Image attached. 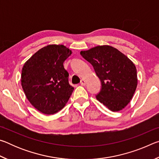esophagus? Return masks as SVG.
<instances>
[{
  "mask_svg": "<svg viewBox=\"0 0 159 159\" xmlns=\"http://www.w3.org/2000/svg\"><path fill=\"white\" fill-rule=\"evenodd\" d=\"M80 84L82 85H85V80L84 79H81V80H80Z\"/></svg>",
  "mask_w": 159,
  "mask_h": 159,
  "instance_id": "obj_1",
  "label": "esophagus"
}]
</instances>
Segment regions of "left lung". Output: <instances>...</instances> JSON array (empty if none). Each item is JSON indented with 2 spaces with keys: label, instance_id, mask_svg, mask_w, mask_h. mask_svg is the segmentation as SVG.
<instances>
[{
  "label": "left lung",
  "instance_id": "8db88e82",
  "mask_svg": "<svg viewBox=\"0 0 159 159\" xmlns=\"http://www.w3.org/2000/svg\"><path fill=\"white\" fill-rule=\"evenodd\" d=\"M92 64L101 80L98 100L112 111H118L128 105L138 85L137 69L133 61L116 48L98 45L80 52Z\"/></svg>",
  "mask_w": 159,
  "mask_h": 159
}]
</instances>
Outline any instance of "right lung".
<instances>
[{"mask_svg":"<svg viewBox=\"0 0 159 159\" xmlns=\"http://www.w3.org/2000/svg\"><path fill=\"white\" fill-rule=\"evenodd\" d=\"M71 50L63 45H49L40 49L24 64L21 83L29 102L43 114H54L62 109L74 90L63 63Z\"/></svg>","mask_w":159,"mask_h":159,"instance_id":"add662e5","label":"right lung"}]
</instances>
